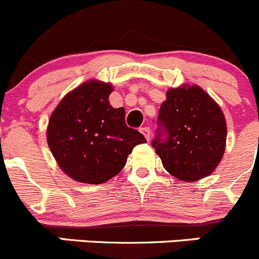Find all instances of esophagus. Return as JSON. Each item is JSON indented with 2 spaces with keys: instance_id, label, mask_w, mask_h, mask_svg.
Listing matches in <instances>:
<instances>
[{
  "instance_id": "34e87169",
  "label": "esophagus",
  "mask_w": 259,
  "mask_h": 259,
  "mask_svg": "<svg viewBox=\"0 0 259 259\" xmlns=\"http://www.w3.org/2000/svg\"><path fill=\"white\" fill-rule=\"evenodd\" d=\"M140 133H142L143 135H144L145 137V139L148 140H150V129H149V127H146V126H144V127H140Z\"/></svg>"
}]
</instances>
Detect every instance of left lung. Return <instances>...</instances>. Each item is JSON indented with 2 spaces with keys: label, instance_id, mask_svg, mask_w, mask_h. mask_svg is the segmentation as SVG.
Here are the masks:
<instances>
[{
  "label": "left lung",
  "instance_id": "1",
  "mask_svg": "<svg viewBox=\"0 0 259 259\" xmlns=\"http://www.w3.org/2000/svg\"><path fill=\"white\" fill-rule=\"evenodd\" d=\"M158 124L151 145L168 173L195 182L215 170L226 149L227 124L218 104L202 88L168 90Z\"/></svg>",
  "mask_w": 259,
  "mask_h": 259
}]
</instances>
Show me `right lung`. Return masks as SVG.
<instances>
[{
	"mask_svg": "<svg viewBox=\"0 0 259 259\" xmlns=\"http://www.w3.org/2000/svg\"><path fill=\"white\" fill-rule=\"evenodd\" d=\"M114 88L90 80L70 91L48 126V144L66 176L80 183L100 184L119 174L134 146L146 143L125 124L124 108L109 103Z\"/></svg>",
	"mask_w": 259,
	"mask_h": 259,
	"instance_id": "1",
	"label": "right lung"
}]
</instances>
